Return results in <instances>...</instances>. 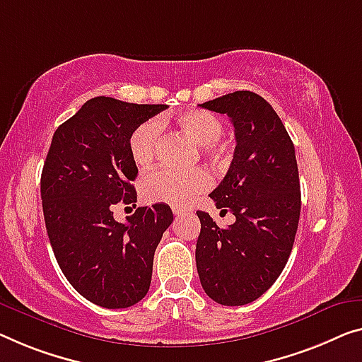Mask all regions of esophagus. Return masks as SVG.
Masks as SVG:
<instances>
[{"label":"esophagus","mask_w":362,"mask_h":362,"mask_svg":"<svg viewBox=\"0 0 362 362\" xmlns=\"http://www.w3.org/2000/svg\"><path fill=\"white\" fill-rule=\"evenodd\" d=\"M172 211H174V214H175V216H182V214H185V213H190V209H185V208L174 206V208H172Z\"/></svg>","instance_id":"esophagus-1"}]
</instances>
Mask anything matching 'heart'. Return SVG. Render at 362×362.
Listing matches in <instances>:
<instances>
[{"instance_id": "1", "label": "heart", "mask_w": 362, "mask_h": 362, "mask_svg": "<svg viewBox=\"0 0 362 362\" xmlns=\"http://www.w3.org/2000/svg\"><path fill=\"white\" fill-rule=\"evenodd\" d=\"M175 127L198 143L199 153L216 165H223L230 154V144L221 138L224 125L214 113L202 109L180 112L175 117ZM160 127L158 122H143L133 129L128 139V149L133 163L146 169L156 158L159 148ZM209 185V175L203 169L170 170L158 169L149 172L141 182V193L151 203H167L185 206L203 193Z\"/></svg>"}]
</instances>
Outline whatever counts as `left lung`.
Returning <instances> with one entry per match:
<instances>
[{"instance_id": "8db88e82", "label": "left lung", "mask_w": 362, "mask_h": 362, "mask_svg": "<svg viewBox=\"0 0 362 362\" xmlns=\"http://www.w3.org/2000/svg\"><path fill=\"white\" fill-rule=\"evenodd\" d=\"M202 107L226 113L234 125V159L209 198L235 223L223 229L197 211L198 276L214 302L244 305L272 288L293 250L300 214L298 160L281 118L262 95L235 90Z\"/></svg>"}]
</instances>
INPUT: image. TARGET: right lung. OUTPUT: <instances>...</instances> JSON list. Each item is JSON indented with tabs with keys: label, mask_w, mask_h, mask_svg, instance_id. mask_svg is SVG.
<instances>
[{
	"label": "right lung",
	"mask_w": 362,
	"mask_h": 362,
	"mask_svg": "<svg viewBox=\"0 0 362 362\" xmlns=\"http://www.w3.org/2000/svg\"><path fill=\"white\" fill-rule=\"evenodd\" d=\"M165 109L94 97L57 128L43 164V218L58 265L83 298L105 309L148 294L156 247L174 221L163 203L138 208L127 223L112 211L136 203L129 134Z\"/></svg>",
	"instance_id": "obj_1"
}]
</instances>
